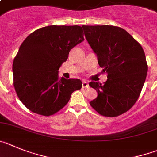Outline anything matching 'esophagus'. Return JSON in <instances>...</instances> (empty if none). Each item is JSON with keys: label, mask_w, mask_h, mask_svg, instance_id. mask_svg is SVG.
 Here are the masks:
<instances>
[{"label": "esophagus", "mask_w": 157, "mask_h": 157, "mask_svg": "<svg viewBox=\"0 0 157 157\" xmlns=\"http://www.w3.org/2000/svg\"><path fill=\"white\" fill-rule=\"evenodd\" d=\"M82 88H88L89 87V84L87 82L84 81L82 82Z\"/></svg>", "instance_id": "esophagus-1"}]
</instances>
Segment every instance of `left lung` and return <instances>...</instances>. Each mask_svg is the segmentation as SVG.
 <instances>
[{
    "label": "left lung",
    "instance_id": "1",
    "mask_svg": "<svg viewBox=\"0 0 157 157\" xmlns=\"http://www.w3.org/2000/svg\"><path fill=\"white\" fill-rule=\"evenodd\" d=\"M85 36L98 57L107 82H90L98 96L90 103L105 117H117L130 110L139 97L148 71L146 55L138 41L113 25H82Z\"/></svg>",
    "mask_w": 157,
    "mask_h": 157
}]
</instances>
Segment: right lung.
I'll return each mask as SVG.
<instances>
[{
	"mask_svg": "<svg viewBox=\"0 0 157 157\" xmlns=\"http://www.w3.org/2000/svg\"><path fill=\"white\" fill-rule=\"evenodd\" d=\"M84 40L78 25H49L25 38L13 61V85L17 96L30 111L48 117L68 103L82 88L78 78L58 75L70 50Z\"/></svg>",
	"mask_w": 157,
	"mask_h": 157,
	"instance_id": "1",
	"label": "right lung"
}]
</instances>
